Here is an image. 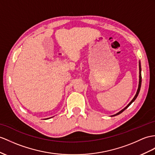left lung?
Here are the masks:
<instances>
[{"mask_svg":"<svg viewBox=\"0 0 155 155\" xmlns=\"http://www.w3.org/2000/svg\"><path fill=\"white\" fill-rule=\"evenodd\" d=\"M141 85V64H140V62H139V87H138V89H137L136 94H135V97H134V99L131 100V101L130 102V103L129 104H128L125 108H124V109H122V110L121 111H120L119 112L117 113V114H114V115H113V116H117V115H118V114H121V113H122V112H124V110H125L127 107H129L130 105L132 103H133V102H134L135 99H136V98L137 97V96H138V95H139V91H140Z\"/></svg>","mask_w":155,"mask_h":155,"instance_id":"obj_1","label":"left lung"}]
</instances>
